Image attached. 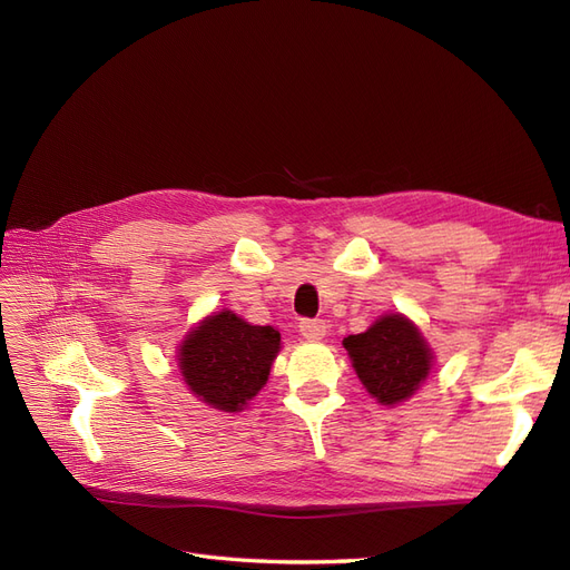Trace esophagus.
Segmentation results:
<instances>
[{
    "instance_id": "esophagus-1",
    "label": "esophagus",
    "mask_w": 570,
    "mask_h": 570,
    "mask_svg": "<svg viewBox=\"0 0 570 570\" xmlns=\"http://www.w3.org/2000/svg\"><path fill=\"white\" fill-rule=\"evenodd\" d=\"M299 332L308 341H321L327 334V325L323 321H302Z\"/></svg>"
}]
</instances>
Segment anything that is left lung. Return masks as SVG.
<instances>
[{
  "instance_id": "1",
  "label": "left lung",
  "mask_w": 570,
  "mask_h": 570,
  "mask_svg": "<svg viewBox=\"0 0 570 570\" xmlns=\"http://www.w3.org/2000/svg\"><path fill=\"white\" fill-rule=\"evenodd\" d=\"M344 348L367 393L389 406L412 397L432 367L428 341L402 313L383 315L367 332L346 336Z\"/></svg>"
}]
</instances>
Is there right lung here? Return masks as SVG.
I'll use <instances>...</instances> for the list:
<instances>
[{"instance_id": "1", "label": "right lung", "mask_w": 570, "mask_h": 570, "mask_svg": "<svg viewBox=\"0 0 570 570\" xmlns=\"http://www.w3.org/2000/svg\"><path fill=\"white\" fill-rule=\"evenodd\" d=\"M278 351V330L249 325L234 311H219L181 341L177 367L200 402L234 414L264 389Z\"/></svg>"}]
</instances>
